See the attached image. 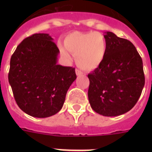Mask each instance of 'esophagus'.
I'll return each mask as SVG.
<instances>
[{"instance_id": "esophagus-1", "label": "esophagus", "mask_w": 152, "mask_h": 152, "mask_svg": "<svg viewBox=\"0 0 152 152\" xmlns=\"http://www.w3.org/2000/svg\"><path fill=\"white\" fill-rule=\"evenodd\" d=\"M75 73H76V75H77V76H80V75H83V72H80V70H78V69L75 70Z\"/></svg>"}]
</instances>
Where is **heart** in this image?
<instances>
[{"mask_svg":"<svg viewBox=\"0 0 152 152\" xmlns=\"http://www.w3.org/2000/svg\"><path fill=\"white\" fill-rule=\"evenodd\" d=\"M64 46L59 45L61 54L69 59V51L75 56L77 66L86 71L96 69L100 66L107 50L106 38L98 32H72L64 39Z\"/></svg>","mask_w":152,"mask_h":152,"instance_id":"obj_1","label":"heart"}]
</instances>
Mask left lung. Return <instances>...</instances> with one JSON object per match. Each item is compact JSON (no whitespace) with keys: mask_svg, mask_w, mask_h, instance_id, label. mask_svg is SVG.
<instances>
[{"mask_svg":"<svg viewBox=\"0 0 152 152\" xmlns=\"http://www.w3.org/2000/svg\"><path fill=\"white\" fill-rule=\"evenodd\" d=\"M103 36L107 42L105 58L88 75V99L91 108L105 116H117L137 103L145 85L143 63L131 42L112 32Z\"/></svg>","mask_w":152,"mask_h":152,"instance_id":"left-lung-1","label":"left lung"}]
</instances>
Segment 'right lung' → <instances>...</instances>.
<instances>
[{
	"label": "right lung",
	"instance_id": "add662e5",
	"mask_svg": "<svg viewBox=\"0 0 152 152\" xmlns=\"http://www.w3.org/2000/svg\"><path fill=\"white\" fill-rule=\"evenodd\" d=\"M58 54L49 34L36 33L12 55L8 80L17 105L29 116L45 118L59 112L77 77L75 68L58 64Z\"/></svg>",
	"mask_w": 152,
	"mask_h": 152
}]
</instances>
